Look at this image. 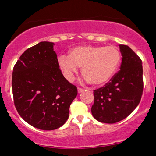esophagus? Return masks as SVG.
I'll return each instance as SVG.
<instances>
[{"instance_id":"34e87169","label":"esophagus","mask_w":156,"mask_h":156,"mask_svg":"<svg viewBox=\"0 0 156 156\" xmlns=\"http://www.w3.org/2000/svg\"><path fill=\"white\" fill-rule=\"evenodd\" d=\"M83 92V89H81V88H78V93H81Z\"/></svg>"}]
</instances>
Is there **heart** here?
Listing matches in <instances>:
<instances>
[{
	"label": "heart",
	"mask_w": 156,
	"mask_h": 156,
	"mask_svg": "<svg viewBox=\"0 0 156 156\" xmlns=\"http://www.w3.org/2000/svg\"><path fill=\"white\" fill-rule=\"evenodd\" d=\"M120 60V53L114 46L83 45L71 50L69 55L60 56L58 64L68 79H72L73 75L82 67L85 79L93 85L101 86L112 78Z\"/></svg>",
	"instance_id": "1"
}]
</instances>
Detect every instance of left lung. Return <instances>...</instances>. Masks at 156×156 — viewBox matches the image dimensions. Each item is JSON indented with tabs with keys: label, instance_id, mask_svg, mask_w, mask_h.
Returning <instances> with one entry per match:
<instances>
[{
	"label": "left lung",
	"instance_id": "8db88e82",
	"mask_svg": "<svg viewBox=\"0 0 156 156\" xmlns=\"http://www.w3.org/2000/svg\"><path fill=\"white\" fill-rule=\"evenodd\" d=\"M122 58L120 70L110 83L94 91L92 114L103 123H115L137 107L143 92V69L141 58L128 45L119 44Z\"/></svg>",
	"mask_w": 156,
	"mask_h": 156
}]
</instances>
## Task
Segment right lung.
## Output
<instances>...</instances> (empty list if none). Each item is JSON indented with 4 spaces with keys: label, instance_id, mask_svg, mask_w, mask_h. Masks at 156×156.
I'll return each mask as SVG.
<instances>
[{
    "label": "right lung",
    "instance_id": "obj_1",
    "mask_svg": "<svg viewBox=\"0 0 156 156\" xmlns=\"http://www.w3.org/2000/svg\"><path fill=\"white\" fill-rule=\"evenodd\" d=\"M53 42H41L20 57L12 73V92L20 117L38 129L62 126L78 94L59 69Z\"/></svg>",
    "mask_w": 156,
    "mask_h": 156
}]
</instances>
